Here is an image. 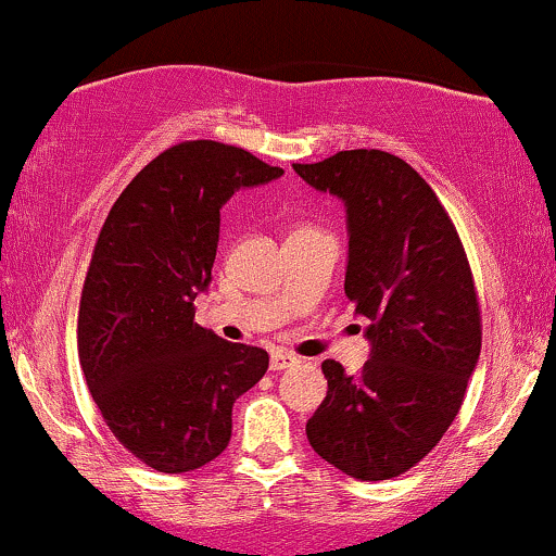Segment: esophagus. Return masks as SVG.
<instances>
[{"mask_svg": "<svg viewBox=\"0 0 556 556\" xmlns=\"http://www.w3.org/2000/svg\"><path fill=\"white\" fill-rule=\"evenodd\" d=\"M292 365H298L295 354H290V352H271L269 367H271L274 372H282V370H287V367H292Z\"/></svg>", "mask_w": 556, "mask_h": 556, "instance_id": "1", "label": "esophagus"}]
</instances>
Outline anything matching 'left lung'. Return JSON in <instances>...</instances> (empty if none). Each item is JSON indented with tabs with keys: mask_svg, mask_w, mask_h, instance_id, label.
Segmentation results:
<instances>
[{
	"mask_svg": "<svg viewBox=\"0 0 556 556\" xmlns=\"http://www.w3.org/2000/svg\"><path fill=\"white\" fill-rule=\"evenodd\" d=\"M292 168L346 206L344 292L370 318L372 342L357 376L337 359L320 365L329 391L307 440L354 479H393L440 443L477 367L481 307L469 258L438 193L391 152L344 150Z\"/></svg>",
	"mask_w": 556,
	"mask_h": 556,
	"instance_id": "8db88e82",
	"label": "left lung"
}]
</instances>
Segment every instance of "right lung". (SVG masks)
<instances>
[{
  "label": "right lung",
  "mask_w": 556,
  "mask_h": 556,
  "mask_svg": "<svg viewBox=\"0 0 556 556\" xmlns=\"http://www.w3.org/2000/svg\"><path fill=\"white\" fill-rule=\"evenodd\" d=\"M243 147L189 139L144 165L111 206L77 316L83 376L113 438L163 473L202 469L230 443L232 404L269 354L199 326L219 210L282 176Z\"/></svg>",
  "instance_id": "obj_1"
}]
</instances>
